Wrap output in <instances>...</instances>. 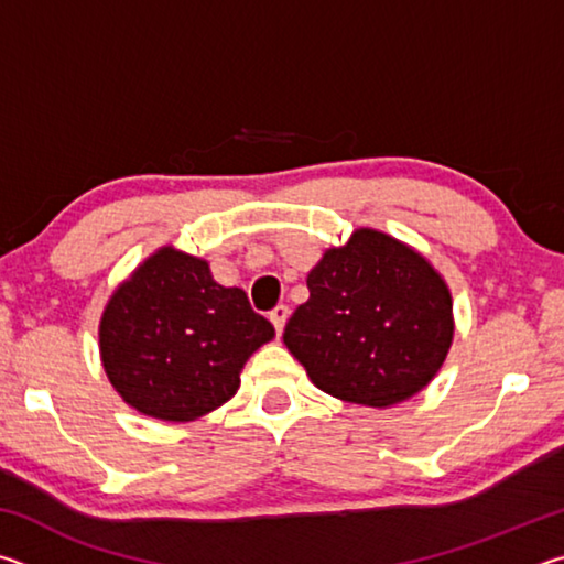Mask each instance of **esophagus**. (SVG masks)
Here are the masks:
<instances>
[{
  "label": "esophagus",
  "mask_w": 564,
  "mask_h": 564,
  "mask_svg": "<svg viewBox=\"0 0 564 564\" xmlns=\"http://www.w3.org/2000/svg\"><path fill=\"white\" fill-rule=\"evenodd\" d=\"M289 305H283V303H279L275 305V308L269 313V318H271V323H273V328H275V333H283V326H285V321H289Z\"/></svg>",
  "instance_id": "1"
}]
</instances>
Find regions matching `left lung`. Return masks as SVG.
Segmentation results:
<instances>
[{
  "mask_svg": "<svg viewBox=\"0 0 564 564\" xmlns=\"http://www.w3.org/2000/svg\"><path fill=\"white\" fill-rule=\"evenodd\" d=\"M308 301L283 343L323 393L390 408L420 393L453 343V299L431 263L393 236L358 228L308 273Z\"/></svg>",
  "mask_w": 564,
  "mask_h": 564,
  "instance_id": "left-lung-1",
  "label": "left lung"
}]
</instances>
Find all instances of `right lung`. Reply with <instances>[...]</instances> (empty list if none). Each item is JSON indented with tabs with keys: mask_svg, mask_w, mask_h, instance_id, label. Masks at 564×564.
I'll return each instance as SVG.
<instances>
[{
	"mask_svg": "<svg viewBox=\"0 0 564 564\" xmlns=\"http://www.w3.org/2000/svg\"><path fill=\"white\" fill-rule=\"evenodd\" d=\"M275 330L204 259L164 246L104 308L99 350L117 393L139 413L186 423L236 395L241 368Z\"/></svg>",
	"mask_w": 564,
	"mask_h": 564,
	"instance_id": "add662e5",
	"label": "right lung"
}]
</instances>
